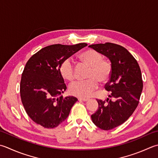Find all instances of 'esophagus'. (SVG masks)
<instances>
[{
  "mask_svg": "<svg viewBox=\"0 0 158 158\" xmlns=\"http://www.w3.org/2000/svg\"><path fill=\"white\" fill-rule=\"evenodd\" d=\"M78 100L79 101H88V98H79Z\"/></svg>",
  "mask_w": 158,
  "mask_h": 158,
  "instance_id": "1",
  "label": "esophagus"
}]
</instances>
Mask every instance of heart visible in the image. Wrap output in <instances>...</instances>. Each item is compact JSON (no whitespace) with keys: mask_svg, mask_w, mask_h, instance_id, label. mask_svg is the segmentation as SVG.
Wrapping results in <instances>:
<instances>
[{"mask_svg":"<svg viewBox=\"0 0 158 158\" xmlns=\"http://www.w3.org/2000/svg\"><path fill=\"white\" fill-rule=\"evenodd\" d=\"M81 63L89 67L88 80L77 81L69 86L70 93L80 98L89 97L98 87V81L107 83L112 75V66L109 60L104 59L99 52L88 49L79 54ZM60 73L64 79L73 81L75 79V68L70 59H66L60 66Z\"/></svg>","mask_w":158,"mask_h":158,"instance_id":"b5f03b06","label":"heart"}]
</instances>
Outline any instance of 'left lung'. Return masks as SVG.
Here are the masks:
<instances>
[{
  "mask_svg": "<svg viewBox=\"0 0 158 158\" xmlns=\"http://www.w3.org/2000/svg\"><path fill=\"white\" fill-rule=\"evenodd\" d=\"M89 46L109 58L112 66L105 85L111 98L97 99L98 110L91 116L98 127L110 130L124 123L136 109L143 88L141 70L136 60L122 46L106 42Z\"/></svg>",
  "mask_w": 158,
  "mask_h": 158,
  "instance_id": "1",
  "label": "left lung"
}]
</instances>
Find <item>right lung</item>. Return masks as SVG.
I'll return each mask as SVG.
<instances>
[{
	"mask_svg": "<svg viewBox=\"0 0 158 158\" xmlns=\"http://www.w3.org/2000/svg\"><path fill=\"white\" fill-rule=\"evenodd\" d=\"M87 45L86 43L50 45L28 60L21 77L20 97L28 116L37 124L45 128H55L69 115L77 98L58 97L66 89L60 66Z\"/></svg>",
	"mask_w": 158,
	"mask_h": 158,
	"instance_id": "1",
	"label": "right lung"
}]
</instances>
